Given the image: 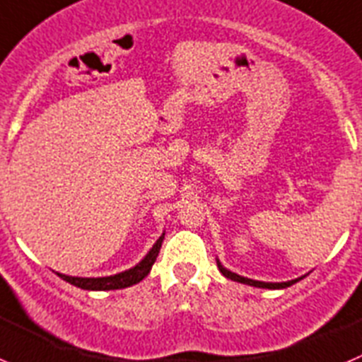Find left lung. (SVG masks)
I'll list each match as a JSON object with an SVG mask.
<instances>
[{"mask_svg": "<svg viewBox=\"0 0 362 362\" xmlns=\"http://www.w3.org/2000/svg\"><path fill=\"white\" fill-rule=\"evenodd\" d=\"M216 265L218 269H220V272L226 278L233 279V281H238V283H243V285H250V286H258V288H270V291H278V288H286V286L294 285V283H298L299 279H303L305 276H301V278H296V279H291V281H281V283H270V281H258V279H250V278H245V276H240L236 274V272H233V270L226 269V267L221 265L220 259L216 258Z\"/></svg>", "mask_w": 362, "mask_h": 362, "instance_id": "left-lung-1", "label": "left lung"}]
</instances>
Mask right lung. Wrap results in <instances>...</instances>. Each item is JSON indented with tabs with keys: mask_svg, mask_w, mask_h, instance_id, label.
Masks as SVG:
<instances>
[{
	"mask_svg": "<svg viewBox=\"0 0 362 362\" xmlns=\"http://www.w3.org/2000/svg\"><path fill=\"white\" fill-rule=\"evenodd\" d=\"M165 233L160 234L157 242L153 243L151 249L148 250L144 258L136 263L135 267L128 270H122V272H117L113 276H103V278H79V276H68L61 274V272H55L61 279L68 281L70 285L77 286V288H83V291H117V288H126V286L136 285L139 281L146 278L151 270L153 263L157 259L158 252H160L162 242H164Z\"/></svg>",
	"mask_w": 362,
	"mask_h": 362,
	"instance_id": "right-lung-1",
	"label": "right lung"
}]
</instances>
